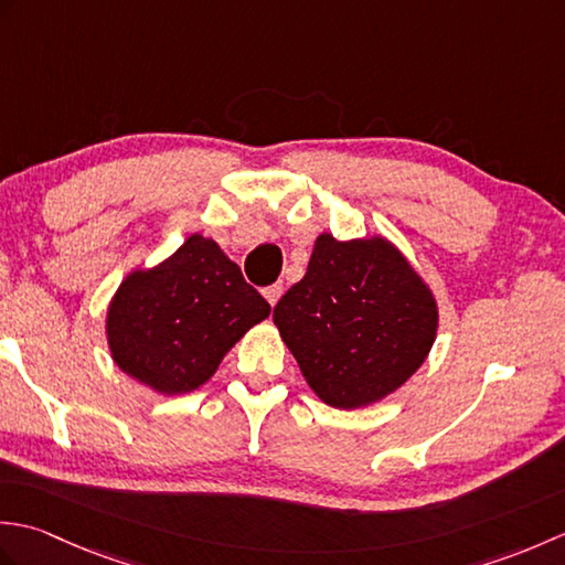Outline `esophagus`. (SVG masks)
I'll return each instance as SVG.
<instances>
[{
	"label": "esophagus",
	"instance_id": "esophagus-1",
	"mask_svg": "<svg viewBox=\"0 0 565 565\" xmlns=\"http://www.w3.org/2000/svg\"><path fill=\"white\" fill-rule=\"evenodd\" d=\"M281 294H284V284H271V286H267V289H264V298H267L271 308L279 303Z\"/></svg>",
	"mask_w": 565,
	"mask_h": 565
}]
</instances>
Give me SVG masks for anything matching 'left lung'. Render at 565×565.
Listing matches in <instances>:
<instances>
[{"label": "left lung", "mask_w": 565, "mask_h": 565, "mask_svg": "<svg viewBox=\"0 0 565 565\" xmlns=\"http://www.w3.org/2000/svg\"><path fill=\"white\" fill-rule=\"evenodd\" d=\"M274 326L310 391L356 411L388 398L425 364L439 306L388 237L320 233L306 276L274 306Z\"/></svg>", "instance_id": "1"}]
</instances>
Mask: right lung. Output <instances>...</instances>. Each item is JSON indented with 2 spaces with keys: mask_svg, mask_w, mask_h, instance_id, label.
<instances>
[{
  "mask_svg": "<svg viewBox=\"0 0 565 565\" xmlns=\"http://www.w3.org/2000/svg\"><path fill=\"white\" fill-rule=\"evenodd\" d=\"M271 308L211 237L194 233L160 264L134 269L106 308L114 364L162 395L201 388Z\"/></svg>",
  "mask_w": 565,
  "mask_h": 565,
  "instance_id": "1",
  "label": "right lung"
}]
</instances>
